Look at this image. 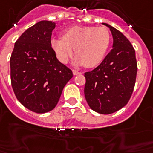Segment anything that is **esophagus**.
<instances>
[{
    "label": "esophagus",
    "instance_id": "esophagus-1",
    "mask_svg": "<svg viewBox=\"0 0 153 153\" xmlns=\"http://www.w3.org/2000/svg\"><path fill=\"white\" fill-rule=\"evenodd\" d=\"M73 74L74 75H77V74H81V72H79V71H75V70H73Z\"/></svg>",
    "mask_w": 153,
    "mask_h": 153
}]
</instances>
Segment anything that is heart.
Masks as SVG:
<instances>
[{
  "label": "heart",
  "mask_w": 153,
  "mask_h": 153,
  "mask_svg": "<svg viewBox=\"0 0 153 153\" xmlns=\"http://www.w3.org/2000/svg\"><path fill=\"white\" fill-rule=\"evenodd\" d=\"M110 41L111 35L106 27L75 26L65 30L62 37H53L50 44L62 63H67L74 49L77 65L92 68L102 62Z\"/></svg>",
  "instance_id": "obj_1"
}]
</instances>
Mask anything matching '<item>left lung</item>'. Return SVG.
<instances>
[{
	"label": "left lung",
	"instance_id": "1",
	"mask_svg": "<svg viewBox=\"0 0 153 153\" xmlns=\"http://www.w3.org/2000/svg\"><path fill=\"white\" fill-rule=\"evenodd\" d=\"M114 38L113 49L101 64L86 72L84 95L90 108L110 114L124 107L134 91L137 74L135 51L121 31L107 23Z\"/></svg>",
	"mask_w": 153,
	"mask_h": 153
}]
</instances>
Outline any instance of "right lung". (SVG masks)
Wrapping results in <instances>:
<instances>
[{"label":"right lung","mask_w":153,"mask_h":153,"mask_svg":"<svg viewBox=\"0 0 153 153\" xmlns=\"http://www.w3.org/2000/svg\"><path fill=\"white\" fill-rule=\"evenodd\" d=\"M55 22L40 21L15 42L10 57V79L17 99L24 107L45 114L56 107L62 90L73 77L51 47Z\"/></svg>","instance_id":"right-lung-1"}]
</instances>
